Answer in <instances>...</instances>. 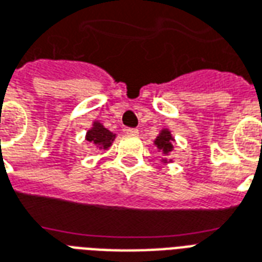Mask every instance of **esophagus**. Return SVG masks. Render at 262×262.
Listing matches in <instances>:
<instances>
[{"instance_id":"1","label":"esophagus","mask_w":262,"mask_h":262,"mask_svg":"<svg viewBox=\"0 0 262 262\" xmlns=\"http://www.w3.org/2000/svg\"><path fill=\"white\" fill-rule=\"evenodd\" d=\"M125 133L127 135V136H133V137L139 136V130H137V129H133V127H127V129L125 130Z\"/></svg>"}]
</instances>
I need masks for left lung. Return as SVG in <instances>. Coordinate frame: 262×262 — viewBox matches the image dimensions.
Returning a JSON list of instances; mask_svg holds the SVG:
<instances>
[{"mask_svg": "<svg viewBox=\"0 0 262 262\" xmlns=\"http://www.w3.org/2000/svg\"><path fill=\"white\" fill-rule=\"evenodd\" d=\"M154 146L157 147V150L158 152H161L162 156L165 157V158H162V162L164 164H169L172 162V160H166V157L170 156V152L175 150V139L172 136V133H170L169 129H161L160 135L156 137V140H154Z\"/></svg>", "mask_w": 262, "mask_h": 262, "instance_id": "1", "label": "left lung"}]
</instances>
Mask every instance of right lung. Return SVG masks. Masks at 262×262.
I'll use <instances>...</instances> for the list:
<instances>
[{
    "instance_id": "1",
    "label": "right lung",
    "mask_w": 262,
    "mask_h": 262,
    "mask_svg": "<svg viewBox=\"0 0 262 262\" xmlns=\"http://www.w3.org/2000/svg\"><path fill=\"white\" fill-rule=\"evenodd\" d=\"M116 135L112 133L111 130H108L105 126L102 125L100 121L93 122L92 127L87 130L86 139L87 141H90L92 144L98 147L100 150H108L112 146V143L115 140Z\"/></svg>"
}]
</instances>
